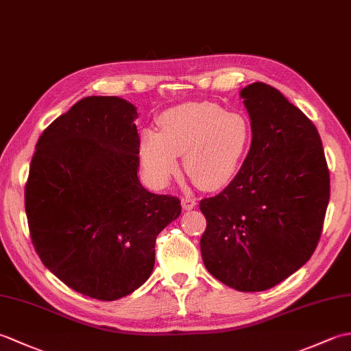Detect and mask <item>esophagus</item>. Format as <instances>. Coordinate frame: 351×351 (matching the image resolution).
<instances>
[{
  "instance_id": "34e87169",
  "label": "esophagus",
  "mask_w": 351,
  "mask_h": 351,
  "mask_svg": "<svg viewBox=\"0 0 351 351\" xmlns=\"http://www.w3.org/2000/svg\"><path fill=\"white\" fill-rule=\"evenodd\" d=\"M182 208L185 211H190V210H193V208H196V205H197V202H196V199L195 197H190V196H185V197H182Z\"/></svg>"
}]
</instances>
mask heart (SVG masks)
Returning a JSON list of instances; mask_svg holds the SVG:
<instances>
[{
    "instance_id": "heart-1",
    "label": "heart",
    "mask_w": 351,
    "mask_h": 351,
    "mask_svg": "<svg viewBox=\"0 0 351 351\" xmlns=\"http://www.w3.org/2000/svg\"><path fill=\"white\" fill-rule=\"evenodd\" d=\"M160 130L141 134L138 155L149 181L166 185L184 154V169L199 187L217 190L237 175L250 145V125L241 113L208 101L178 104L162 111Z\"/></svg>"
}]
</instances>
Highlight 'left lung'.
Listing matches in <instances>:
<instances>
[{"label":"left lung","instance_id":"obj_1","mask_svg":"<svg viewBox=\"0 0 351 351\" xmlns=\"http://www.w3.org/2000/svg\"><path fill=\"white\" fill-rule=\"evenodd\" d=\"M252 145L220 195L200 200V252L215 279L244 293L273 288L308 263L330 197L323 143L309 119L278 88L240 92Z\"/></svg>","mask_w":351,"mask_h":351}]
</instances>
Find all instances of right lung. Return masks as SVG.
I'll return each instance as SVG.
<instances>
[{"label":"right lung","mask_w":351,"mask_h":351,"mask_svg":"<svg viewBox=\"0 0 351 351\" xmlns=\"http://www.w3.org/2000/svg\"><path fill=\"white\" fill-rule=\"evenodd\" d=\"M137 117L117 96L78 101L42 132L25 185L29 235L43 265L104 302L149 279L156 235L181 214L180 199L140 184Z\"/></svg>","instance_id":"obj_1"}]
</instances>
